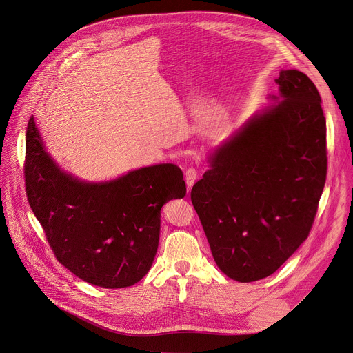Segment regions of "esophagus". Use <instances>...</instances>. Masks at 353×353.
<instances>
[{"mask_svg":"<svg viewBox=\"0 0 353 353\" xmlns=\"http://www.w3.org/2000/svg\"><path fill=\"white\" fill-rule=\"evenodd\" d=\"M196 179H198V172H196V169H194V168L187 169V172H185V183H187L188 190H191V187L195 184Z\"/></svg>","mask_w":353,"mask_h":353,"instance_id":"34e87169","label":"esophagus"}]
</instances>
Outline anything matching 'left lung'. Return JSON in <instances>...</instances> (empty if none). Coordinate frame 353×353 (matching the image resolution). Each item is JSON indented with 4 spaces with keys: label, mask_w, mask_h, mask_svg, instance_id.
Returning a JSON list of instances; mask_svg holds the SVG:
<instances>
[{
    "label": "left lung",
    "mask_w": 353,
    "mask_h": 353,
    "mask_svg": "<svg viewBox=\"0 0 353 353\" xmlns=\"http://www.w3.org/2000/svg\"><path fill=\"white\" fill-rule=\"evenodd\" d=\"M279 93L208 157L192 187L217 267L242 283L272 275L308 238L326 173V118L315 83L282 70Z\"/></svg>",
    "instance_id": "obj_1"
}]
</instances>
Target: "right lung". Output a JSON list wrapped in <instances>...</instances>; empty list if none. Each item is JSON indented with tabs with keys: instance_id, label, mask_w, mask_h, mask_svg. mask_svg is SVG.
I'll return each mask as SVG.
<instances>
[{
	"instance_id": "1",
	"label": "right lung",
	"mask_w": 353,
	"mask_h": 353,
	"mask_svg": "<svg viewBox=\"0 0 353 353\" xmlns=\"http://www.w3.org/2000/svg\"><path fill=\"white\" fill-rule=\"evenodd\" d=\"M24 181L28 203L59 263L104 289L143 279L158 250L162 206L187 192L183 172L173 163L107 181L67 173L48 154L32 115L26 132Z\"/></svg>"
}]
</instances>
